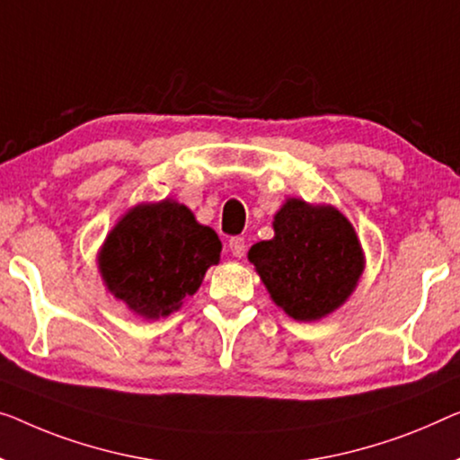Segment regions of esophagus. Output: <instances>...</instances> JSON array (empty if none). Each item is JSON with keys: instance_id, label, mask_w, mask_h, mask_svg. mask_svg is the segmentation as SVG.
<instances>
[{"instance_id": "1", "label": "esophagus", "mask_w": 460, "mask_h": 460, "mask_svg": "<svg viewBox=\"0 0 460 460\" xmlns=\"http://www.w3.org/2000/svg\"><path fill=\"white\" fill-rule=\"evenodd\" d=\"M245 248H248V245H245V239L243 237H231L229 239V250H231V253L235 258H243Z\"/></svg>"}]
</instances>
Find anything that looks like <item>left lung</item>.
Instances as JSON below:
<instances>
[{"mask_svg":"<svg viewBox=\"0 0 460 460\" xmlns=\"http://www.w3.org/2000/svg\"><path fill=\"white\" fill-rule=\"evenodd\" d=\"M272 229V239L253 243L248 252L270 299L297 322H316L337 312L366 269L351 221L332 204L287 198Z\"/></svg>","mask_w":460,"mask_h":460,"instance_id":"left-lung-1","label":"left lung"}]
</instances>
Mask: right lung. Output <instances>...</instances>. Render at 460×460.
Returning <instances> with one entry per match:
<instances>
[{"label":"right lung","instance_id":"1","mask_svg":"<svg viewBox=\"0 0 460 460\" xmlns=\"http://www.w3.org/2000/svg\"><path fill=\"white\" fill-rule=\"evenodd\" d=\"M221 239L173 198L121 215L97 253L102 285L129 312L159 320L180 310L221 260Z\"/></svg>","mask_w":460,"mask_h":460}]
</instances>
